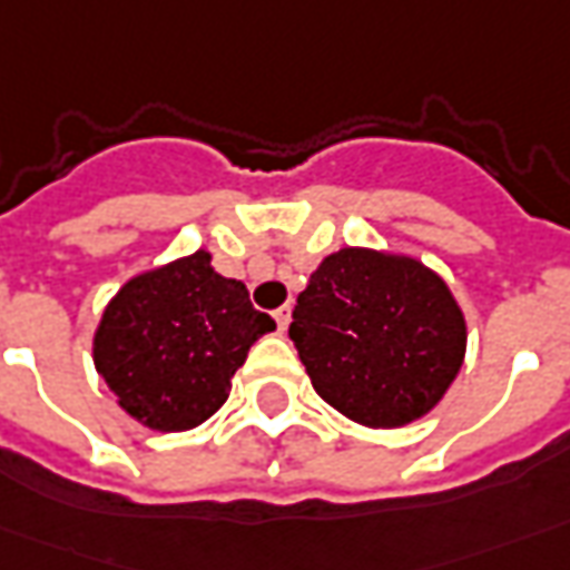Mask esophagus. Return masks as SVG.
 Wrapping results in <instances>:
<instances>
[{
	"instance_id": "1",
	"label": "esophagus",
	"mask_w": 570,
	"mask_h": 570,
	"mask_svg": "<svg viewBox=\"0 0 570 570\" xmlns=\"http://www.w3.org/2000/svg\"><path fill=\"white\" fill-rule=\"evenodd\" d=\"M273 316H276L278 332H285V328H288V323H292V307L285 304V307H278L276 313H273Z\"/></svg>"
}]
</instances>
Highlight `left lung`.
<instances>
[{
  "label": "left lung",
  "instance_id": "8db88e82",
  "mask_svg": "<svg viewBox=\"0 0 570 570\" xmlns=\"http://www.w3.org/2000/svg\"><path fill=\"white\" fill-rule=\"evenodd\" d=\"M294 347L316 394L366 428L434 410L465 360V316L434 269L403 254L341 247L292 313Z\"/></svg>",
  "mask_w": 570,
  "mask_h": 570
}]
</instances>
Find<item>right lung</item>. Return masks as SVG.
<instances>
[{"mask_svg":"<svg viewBox=\"0 0 570 570\" xmlns=\"http://www.w3.org/2000/svg\"><path fill=\"white\" fill-rule=\"evenodd\" d=\"M276 323L207 250L132 276L92 337V360L120 410L151 431H188L226 403L250 344Z\"/></svg>","mask_w":570,"mask_h":570,"instance_id":"1","label":"right lung"}]
</instances>
